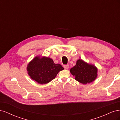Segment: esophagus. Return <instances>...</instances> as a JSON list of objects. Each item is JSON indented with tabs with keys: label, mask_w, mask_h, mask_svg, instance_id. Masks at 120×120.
I'll list each match as a JSON object with an SVG mask.
<instances>
[{
	"label": "esophagus",
	"mask_w": 120,
	"mask_h": 120,
	"mask_svg": "<svg viewBox=\"0 0 120 120\" xmlns=\"http://www.w3.org/2000/svg\"><path fill=\"white\" fill-rule=\"evenodd\" d=\"M64 69H66V70H68L69 68V67L68 65H64Z\"/></svg>",
	"instance_id": "34e87169"
}]
</instances>
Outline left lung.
Returning a JSON list of instances; mask_svg holds the SVG:
<instances>
[{"mask_svg": "<svg viewBox=\"0 0 120 120\" xmlns=\"http://www.w3.org/2000/svg\"><path fill=\"white\" fill-rule=\"evenodd\" d=\"M70 72L76 81L84 85L93 82L98 77L97 68L82 59L77 60L75 66L71 68Z\"/></svg>", "mask_w": 120, "mask_h": 120, "instance_id": "left-lung-1", "label": "left lung"}]
</instances>
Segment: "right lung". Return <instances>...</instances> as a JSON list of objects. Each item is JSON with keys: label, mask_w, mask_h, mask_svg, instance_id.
<instances>
[{"label": "right lung", "mask_w": 120, "mask_h": 120, "mask_svg": "<svg viewBox=\"0 0 120 120\" xmlns=\"http://www.w3.org/2000/svg\"><path fill=\"white\" fill-rule=\"evenodd\" d=\"M26 70L32 79L43 85L55 79L64 68L60 64H54L51 58L37 56L28 64Z\"/></svg>", "instance_id": "right-lung-1"}]
</instances>
